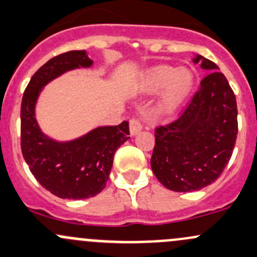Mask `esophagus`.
Masks as SVG:
<instances>
[{
  "label": "esophagus",
  "instance_id": "1",
  "mask_svg": "<svg viewBox=\"0 0 257 257\" xmlns=\"http://www.w3.org/2000/svg\"><path fill=\"white\" fill-rule=\"evenodd\" d=\"M142 129H143V124L139 119L133 118V119H131V121H129V131H131L132 136H136V134L139 133Z\"/></svg>",
  "mask_w": 257,
  "mask_h": 257
}]
</instances>
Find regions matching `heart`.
<instances>
[{"label": "heart", "mask_w": 257, "mask_h": 257, "mask_svg": "<svg viewBox=\"0 0 257 257\" xmlns=\"http://www.w3.org/2000/svg\"><path fill=\"white\" fill-rule=\"evenodd\" d=\"M193 86V75L187 69L174 70L169 66H156L148 70L140 80V87L145 93L161 92L156 112L161 115L172 114L182 104Z\"/></svg>", "instance_id": "obj_1"}]
</instances>
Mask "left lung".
I'll return each mask as SVG.
<instances>
[{
	"label": "left lung",
	"instance_id": "obj_1",
	"mask_svg": "<svg viewBox=\"0 0 257 257\" xmlns=\"http://www.w3.org/2000/svg\"><path fill=\"white\" fill-rule=\"evenodd\" d=\"M209 71L177 119L155 129L151 169L166 188L192 192L207 187L228 165L237 136L236 99L213 61L196 55Z\"/></svg>",
	"mask_w": 257,
	"mask_h": 257
}]
</instances>
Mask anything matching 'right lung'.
I'll return each instance as SVG.
<instances>
[{
	"label": "right lung",
	"instance_id": "obj_1",
	"mask_svg": "<svg viewBox=\"0 0 257 257\" xmlns=\"http://www.w3.org/2000/svg\"><path fill=\"white\" fill-rule=\"evenodd\" d=\"M93 64L86 50L54 56L32 76L21 106V149L36 180L56 197L83 199L106 187L118 148L129 139V123L98 126L70 142H56L40 131L36 104L40 91L64 72Z\"/></svg>",
	"mask_w": 257,
	"mask_h": 257
}]
</instances>
